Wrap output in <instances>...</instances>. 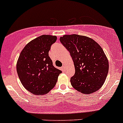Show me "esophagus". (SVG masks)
Masks as SVG:
<instances>
[{
  "instance_id": "esophagus-1",
  "label": "esophagus",
  "mask_w": 123,
  "mask_h": 123,
  "mask_svg": "<svg viewBox=\"0 0 123 123\" xmlns=\"http://www.w3.org/2000/svg\"><path fill=\"white\" fill-rule=\"evenodd\" d=\"M62 68L63 70H65V68H66V67H65V65H63V66L62 67Z\"/></svg>"
}]
</instances>
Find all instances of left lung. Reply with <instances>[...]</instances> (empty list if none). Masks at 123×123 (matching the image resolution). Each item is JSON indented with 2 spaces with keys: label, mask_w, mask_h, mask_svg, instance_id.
<instances>
[{
  "label": "left lung",
  "mask_w": 123,
  "mask_h": 123,
  "mask_svg": "<svg viewBox=\"0 0 123 123\" xmlns=\"http://www.w3.org/2000/svg\"><path fill=\"white\" fill-rule=\"evenodd\" d=\"M59 40L74 65L75 74L70 79L72 86L84 94L98 91L109 71L108 59L101 46L91 38L77 34L64 35Z\"/></svg>",
  "instance_id": "obj_1"
}]
</instances>
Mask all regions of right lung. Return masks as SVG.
Segmentation results:
<instances>
[{
    "label": "right lung",
    "instance_id": "right-lung-1",
    "mask_svg": "<svg viewBox=\"0 0 123 123\" xmlns=\"http://www.w3.org/2000/svg\"><path fill=\"white\" fill-rule=\"evenodd\" d=\"M56 36L43 35L25 46L17 62V72L21 84L35 95L46 94L55 86L61 71L53 65L49 56Z\"/></svg>",
    "mask_w": 123,
    "mask_h": 123
}]
</instances>
